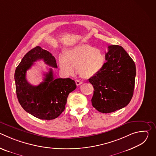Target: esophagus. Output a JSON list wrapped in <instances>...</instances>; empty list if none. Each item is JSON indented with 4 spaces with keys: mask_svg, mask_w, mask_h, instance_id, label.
Here are the masks:
<instances>
[{
    "mask_svg": "<svg viewBox=\"0 0 156 156\" xmlns=\"http://www.w3.org/2000/svg\"><path fill=\"white\" fill-rule=\"evenodd\" d=\"M75 82H76V84L77 86H79L83 83V81H81L80 80H76Z\"/></svg>",
    "mask_w": 156,
    "mask_h": 156,
    "instance_id": "obj_1",
    "label": "esophagus"
}]
</instances>
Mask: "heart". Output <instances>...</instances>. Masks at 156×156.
I'll list each match as a JSON object with an SVG mask.
<instances>
[{
	"label": "heart",
	"instance_id": "1",
	"mask_svg": "<svg viewBox=\"0 0 156 156\" xmlns=\"http://www.w3.org/2000/svg\"><path fill=\"white\" fill-rule=\"evenodd\" d=\"M105 60V55L100 49L81 44L70 48L65 55H60L58 62L60 68L66 73L73 75L79 69L83 77L90 78L102 70Z\"/></svg>",
	"mask_w": 156,
	"mask_h": 156
}]
</instances>
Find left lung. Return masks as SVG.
Instances as JSON below:
<instances>
[{
    "label": "left lung",
    "instance_id": "left-lung-1",
    "mask_svg": "<svg viewBox=\"0 0 156 156\" xmlns=\"http://www.w3.org/2000/svg\"><path fill=\"white\" fill-rule=\"evenodd\" d=\"M102 70L89 81L94 87L93 106L102 113H110L126 106L134 91L136 66L124 49L108 47Z\"/></svg>",
    "mask_w": 156,
    "mask_h": 156
}]
</instances>
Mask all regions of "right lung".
Listing matches in <instances>:
<instances>
[{"instance_id":"right-lung-1","label":"right lung","mask_w":156,"mask_h":156,"mask_svg":"<svg viewBox=\"0 0 156 156\" xmlns=\"http://www.w3.org/2000/svg\"><path fill=\"white\" fill-rule=\"evenodd\" d=\"M43 60L47 65L57 68L55 57L39 46L32 49L22 58L15 72L16 93L23 109L34 117L42 120H52L65 110L69 93L76 85L70 78L54 79L52 69L44 74V81L37 86L27 80L26 73L34 62Z\"/></svg>"}]
</instances>
